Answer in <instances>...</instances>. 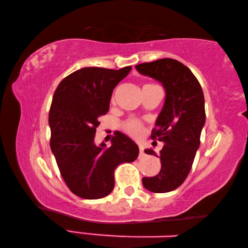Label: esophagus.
<instances>
[{
	"mask_svg": "<svg viewBox=\"0 0 248 248\" xmlns=\"http://www.w3.org/2000/svg\"><path fill=\"white\" fill-rule=\"evenodd\" d=\"M144 156V151H143V148L140 145L139 146V157H143Z\"/></svg>",
	"mask_w": 248,
	"mask_h": 248,
	"instance_id": "obj_1",
	"label": "esophagus"
}]
</instances>
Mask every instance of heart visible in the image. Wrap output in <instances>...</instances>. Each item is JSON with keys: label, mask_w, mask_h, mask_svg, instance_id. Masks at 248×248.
<instances>
[{"label": "heart", "mask_w": 248, "mask_h": 248, "mask_svg": "<svg viewBox=\"0 0 248 248\" xmlns=\"http://www.w3.org/2000/svg\"><path fill=\"white\" fill-rule=\"evenodd\" d=\"M124 129L127 133H129L132 137H139L143 132V125H142L140 121L134 119L127 121L124 124Z\"/></svg>", "instance_id": "1"}]
</instances>
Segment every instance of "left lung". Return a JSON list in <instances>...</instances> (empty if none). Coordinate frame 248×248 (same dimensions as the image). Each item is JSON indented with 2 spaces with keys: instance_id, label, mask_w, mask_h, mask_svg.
Returning a JSON list of instances; mask_svg holds the SVG:
<instances>
[{
  "instance_id": "8db88e82",
  "label": "left lung",
  "mask_w": 248,
  "mask_h": 248,
  "mask_svg": "<svg viewBox=\"0 0 248 248\" xmlns=\"http://www.w3.org/2000/svg\"><path fill=\"white\" fill-rule=\"evenodd\" d=\"M136 69L162 83L166 93L151 136L164 143L159 151L162 167L156 176L142 178L146 189L163 194L178 188L191 170L205 123L203 92L191 71L174 59L145 62ZM144 152L156 155L151 149Z\"/></svg>"
}]
</instances>
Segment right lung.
I'll return each instance as SVG.
<instances>
[{
	"mask_svg": "<svg viewBox=\"0 0 248 248\" xmlns=\"http://www.w3.org/2000/svg\"><path fill=\"white\" fill-rule=\"evenodd\" d=\"M130 70L83 68L62 79L53 94L50 146L66 186L81 198L108 196L115 186L116 167L139 155L138 145L121 132L112 137L110 148L94 142L98 118L107 114L112 91Z\"/></svg>",
	"mask_w": 248,
	"mask_h": 248,
	"instance_id": "1",
	"label": "right lung"
}]
</instances>
